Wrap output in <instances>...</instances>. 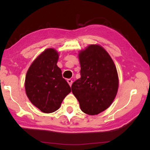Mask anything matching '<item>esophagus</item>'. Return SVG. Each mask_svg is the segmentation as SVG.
Segmentation results:
<instances>
[{
  "mask_svg": "<svg viewBox=\"0 0 150 150\" xmlns=\"http://www.w3.org/2000/svg\"><path fill=\"white\" fill-rule=\"evenodd\" d=\"M67 83H69V85H70V87L71 86L72 83H73V81L71 79H67Z\"/></svg>",
  "mask_w": 150,
  "mask_h": 150,
  "instance_id": "obj_1",
  "label": "esophagus"
}]
</instances>
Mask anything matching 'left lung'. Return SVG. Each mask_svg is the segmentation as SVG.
<instances>
[{
    "label": "left lung",
    "instance_id": "1",
    "mask_svg": "<svg viewBox=\"0 0 150 150\" xmlns=\"http://www.w3.org/2000/svg\"><path fill=\"white\" fill-rule=\"evenodd\" d=\"M81 78L72 93L83 112L98 115L108 108L117 94L118 76L110 55L98 45H90L79 54Z\"/></svg>",
    "mask_w": 150,
    "mask_h": 150
}]
</instances>
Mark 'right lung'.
I'll return each instance as SVG.
<instances>
[{
    "mask_svg": "<svg viewBox=\"0 0 150 150\" xmlns=\"http://www.w3.org/2000/svg\"><path fill=\"white\" fill-rule=\"evenodd\" d=\"M59 54L53 48L43 52L30 65L25 79L27 96L45 113L54 112L71 92V87L57 67Z\"/></svg>",
    "mask_w": 150,
    "mask_h": 150,
    "instance_id": "add662e5",
    "label": "right lung"
}]
</instances>
